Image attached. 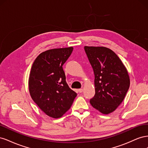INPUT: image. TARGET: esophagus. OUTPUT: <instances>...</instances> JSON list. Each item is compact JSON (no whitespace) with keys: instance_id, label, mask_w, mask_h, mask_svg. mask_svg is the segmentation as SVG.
<instances>
[{"instance_id":"34e87169","label":"esophagus","mask_w":148,"mask_h":148,"mask_svg":"<svg viewBox=\"0 0 148 148\" xmlns=\"http://www.w3.org/2000/svg\"><path fill=\"white\" fill-rule=\"evenodd\" d=\"M83 89L82 88H81V89H78V91L79 93H82V92H83Z\"/></svg>"}]
</instances>
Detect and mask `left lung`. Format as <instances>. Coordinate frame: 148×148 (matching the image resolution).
Listing matches in <instances>:
<instances>
[{
	"label": "left lung",
	"mask_w": 148,
	"mask_h": 148,
	"mask_svg": "<svg viewBox=\"0 0 148 148\" xmlns=\"http://www.w3.org/2000/svg\"><path fill=\"white\" fill-rule=\"evenodd\" d=\"M95 73L94 108L104 114L114 112L122 102L130 87L127 69L116 53L105 47L84 46Z\"/></svg>",
	"instance_id": "1"
}]
</instances>
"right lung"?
Wrapping results in <instances>:
<instances>
[{"label":"right lung","instance_id":"1","mask_svg":"<svg viewBox=\"0 0 148 148\" xmlns=\"http://www.w3.org/2000/svg\"><path fill=\"white\" fill-rule=\"evenodd\" d=\"M73 49L70 47L43 52L31 67L28 82L31 98L52 118L61 117L69 110L77 95L67 84L62 67Z\"/></svg>","mask_w":148,"mask_h":148}]
</instances>
